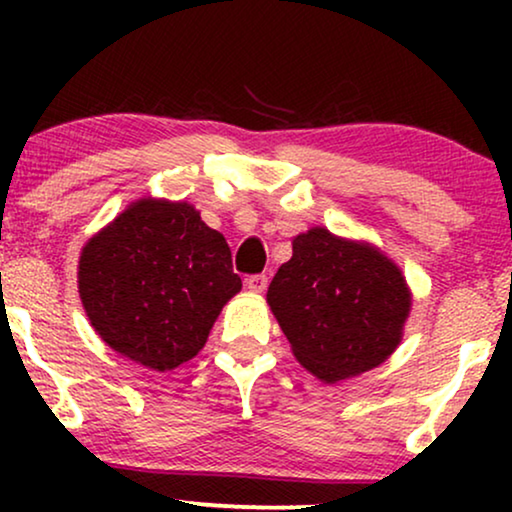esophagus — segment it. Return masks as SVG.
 Returning a JSON list of instances; mask_svg holds the SVG:
<instances>
[{"instance_id": "1", "label": "esophagus", "mask_w": 512, "mask_h": 512, "mask_svg": "<svg viewBox=\"0 0 512 512\" xmlns=\"http://www.w3.org/2000/svg\"><path fill=\"white\" fill-rule=\"evenodd\" d=\"M244 286H247L251 293H263L265 289H268V277H265V275H251V277L244 279Z\"/></svg>"}]
</instances>
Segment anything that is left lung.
<instances>
[{
    "mask_svg": "<svg viewBox=\"0 0 512 512\" xmlns=\"http://www.w3.org/2000/svg\"><path fill=\"white\" fill-rule=\"evenodd\" d=\"M268 305L300 366L335 384L396 352L412 293L375 244L314 226L293 237V256L270 282Z\"/></svg>",
    "mask_w": 512,
    "mask_h": 512,
    "instance_id": "8db88e82",
    "label": "left lung"
}]
</instances>
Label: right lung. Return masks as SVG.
<instances>
[{
  "label": "right lung",
  "mask_w": 512,
  "mask_h": 512,
  "mask_svg": "<svg viewBox=\"0 0 512 512\" xmlns=\"http://www.w3.org/2000/svg\"><path fill=\"white\" fill-rule=\"evenodd\" d=\"M79 296L116 354L172 370L205 347L242 289L230 247L188 202L139 198L83 244Z\"/></svg>",
  "instance_id": "add662e5"
}]
</instances>
